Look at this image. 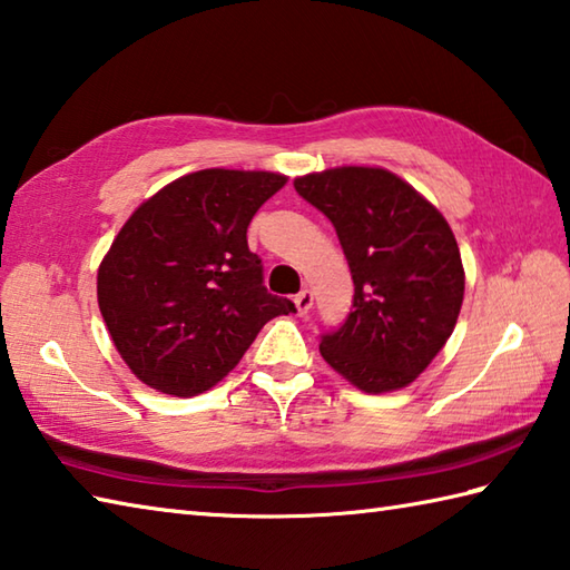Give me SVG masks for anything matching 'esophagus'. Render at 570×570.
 Segmentation results:
<instances>
[{
  "mask_svg": "<svg viewBox=\"0 0 570 570\" xmlns=\"http://www.w3.org/2000/svg\"><path fill=\"white\" fill-rule=\"evenodd\" d=\"M294 304H296V311H298L301 316L308 314L311 306H314V292H311V288H304V292H298L296 298H294Z\"/></svg>",
  "mask_w": 570,
  "mask_h": 570,
  "instance_id": "1",
  "label": "esophagus"
}]
</instances>
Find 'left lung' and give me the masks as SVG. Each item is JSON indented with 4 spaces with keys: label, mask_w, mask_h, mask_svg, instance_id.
<instances>
[{
    "label": "left lung",
    "mask_w": 570,
    "mask_h": 570,
    "mask_svg": "<svg viewBox=\"0 0 570 570\" xmlns=\"http://www.w3.org/2000/svg\"><path fill=\"white\" fill-rule=\"evenodd\" d=\"M336 227L353 276V311L321 336L333 371L365 393L410 385L452 336L464 298L448 219L383 167H333L294 180Z\"/></svg>",
    "instance_id": "8db88e82"
}]
</instances>
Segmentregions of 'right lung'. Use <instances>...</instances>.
<instances>
[{
	"mask_svg": "<svg viewBox=\"0 0 570 570\" xmlns=\"http://www.w3.org/2000/svg\"><path fill=\"white\" fill-rule=\"evenodd\" d=\"M286 177L189 173L132 212L98 266V308L120 358L165 395L193 397L242 361L266 321L294 314L266 292L247 227Z\"/></svg>",
	"mask_w": 570,
	"mask_h": 570,
	"instance_id": "add662e5",
	"label": "right lung"
}]
</instances>
